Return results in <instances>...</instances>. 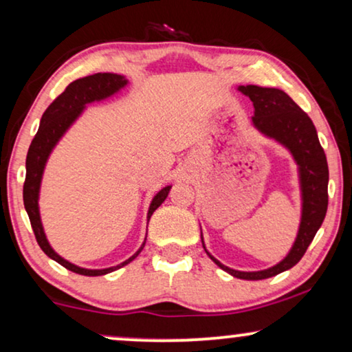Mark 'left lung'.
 I'll list each match as a JSON object with an SVG mask.
<instances>
[{
    "label": "left lung",
    "instance_id": "obj_1",
    "mask_svg": "<svg viewBox=\"0 0 352 352\" xmlns=\"http://www.w3.org/2000/svg\"><path fill=\"white\" fill-rule=\"evenodd\" d=\"M238 90L252 101L254 125L262 133L286 146L294 155L300 171L303 200L302 222H300L297 239L287 257L272 268L262 270V272H238L216 261L205 249L211 261L230 273L232 276L256 281V279H267L286 272L305 256L327 212L329 166L311 119L303 109H300V106L286 91L273 87H258V85H246V87L239 85Z\"/></svg>",
    "mask_w": 352,
    "mask_h": 352
}]
</instances>
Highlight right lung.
Segmentation results:
<instances>
[{"instance_id":"1","label":"right lung","mask_w":352,"mask_h":352,"mask_svg":"<svg viewBox=\"0 0 352 352\" xmlns=\"http://www.w3.org/2000/svg\"><path fill=\"white\" fill-rule=\"evenodd\" d=\"M126 84V79L120 74L113 73H96L91 76H85V78L76 79L71 82L68 87L65 89L63 94H60L55 98L45 113L41 117V124L36 136H34L32 144H30L28 154H27V176H25L23 182V205L25 210L28 212L30 222H32V228L39 248L43 249L44 254H47L50 258H54L55 262L63 265L65 268H68L69 272H74L78 274H84V276H101V274L111 273L114 270L124 267V265L130 263L133 258L138 256L142 251L144 244L140 248V251L131 256L129 261L122 262L117 267L104 268V270H87L76 267V265L69 263L58 256L57 252L50 248V244L45 239L43 226H41V217H39V208H38V195H39V186H41V177H43L44 165L47 162V157L50 151L54 149V146L57 144V141L62 138L63 133L68 130V126L78 119V116L82 113L84 106L91 101H98L103 98H108L117 90L124 87ZM171 186H166L154 197V200L151 203L149 214L147 217L151 219L152 212L159 208L162 203L165 201L170 192ZM146 243V241H144Z\"/></svg>"}]
</instances>
